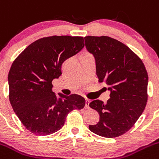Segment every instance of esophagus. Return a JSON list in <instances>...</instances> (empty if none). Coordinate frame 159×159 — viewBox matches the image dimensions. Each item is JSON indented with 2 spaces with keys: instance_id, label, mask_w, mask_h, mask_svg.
<instances>
[{
  "instance_id": "obj_1",
  "label": "esophagus",
  "mask_w": 159,
  "mask_h": 159,
  "mask_svg": "<svg viewBox=\"0 0 159 159\" xmlns=\"http://www.w3.org/2000/svg\"><path fill=\"white\" fill-rule=\"evenodd\" d=\"M89 103L90 100H89V99H85V107H84L86 108V109H88V108L89 107Z\"/></svg>"
}]
</instances>
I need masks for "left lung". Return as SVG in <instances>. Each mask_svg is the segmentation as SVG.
Returning <instances> with one entry per match:
<instances>
[{
	"instance_id": "8db88e82",
	"label": "left lung",
	"mask_w": 159,
	"mask_h": 159,
	"mask_svg": "<svg viewBox=\"0 0 159 159\" xmlns=\"http://www.w3.org/2000/svg\"><path fill=\"white\" fill-rule=\"evenodd\" d=\"M84 41L96 60L99 81L104 82L111 92L106 103L100 100L89 103L100 115V121L89 128L103 137L121 136L134 125L146 107V68L140 57L118 40L107 36H87Z\"/></svg>"
}]
</instances>
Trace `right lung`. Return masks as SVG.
<instances>
[{
	"mask_svg": "<svg viewBox=\"0 0 159 159\" xmlns=\"http://www.w3.org/2000/svg\"><path fill=\"white\" fill-rule=\"evenodd\" d=\"M84 46L83 37H47L30 44L13 62L8 78L10 103L34 134L56 133L63 126L69 112L85 105L79 95L59 93L58 98L52 90V80L62 75L63 62Z\"/></svg>",
	"mask_w": 159,
	"mask_h": 159,
	"instance_id": "1",
	"label": "right lung"
}]
</instances>
